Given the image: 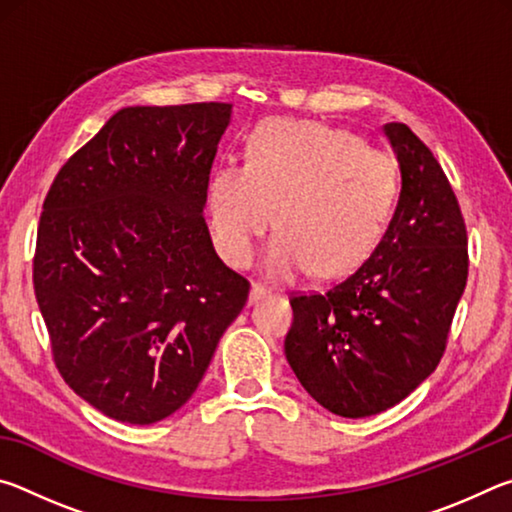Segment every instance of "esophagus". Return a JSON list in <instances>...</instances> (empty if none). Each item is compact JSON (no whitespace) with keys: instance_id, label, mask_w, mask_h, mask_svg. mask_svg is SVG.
<instances>
[{"instance_id":"1","label":"esophagus","mask_w":512,"mask_h":512,"mask_svg":"<svg viewBox=\"0 0 512 512\" xmlns=\"http://www.w3.org/2000/svg\"><path fill=\"white\" fill-rule=\"evenodd\" d=\"M268 293H271V289L266 287V284H262V282H253V287H250V300H259V298H264V296H268Z\"/></svg>"}]
</instances>
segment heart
Wrapping results in <instances>:
<instances>
[{"mask_svg": "<svg viewBox=\"0 0 512 512\" xmlns=\"http://www.w3.org/2000/svg\"><path fill=\"white\" fill-rule=\"evenodd\" d=\"M402 173L391 153L359 135L311 121L257 126L246 164H225L207 185V216L228 262L246 266L273 230L268 271L282 280L350 273L384 239L400 203Z\"/></svg>", "mask_w": 512, "mask_h": 512, "instance_id": "obj_1", "label": "heart"}]
</instances>
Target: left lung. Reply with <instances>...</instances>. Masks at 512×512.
Returning a JSON list of instances; mask_svg holds the SVG:
<instances>
[{
	"label": "left lung",
	"instance_id": "left-lung-1",
	"mask_svg": "<svg viewBox=\"0 0 512 512\" xmlns=\"http://www.w3.org/2000/svg\"><path fill=\"white\" fill-rule=\"evenodd\" d=\"M384 133L402 171L384 239L334 287L289 298V366L341 418L391 409L436 370L470 266L465 219L443 167L402 121Z\"/></svg>",
	"mask_w": 512,
	"mask_h": 512
}]
</instances>
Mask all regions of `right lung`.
I'll return each instance as SVG.
<instances>
[{
  "label": "right lung",
  "mask_w": 512,
  "mask_h": 512,
  "mask_svg": "<svg viewBox=\"0 0 512 512\" xmlns=\"http://www.w3.org/2000/svg\"><path fill=\"white\" fill-rule=\"evenodd\" d=\"M230 112L216 101L119 110L42 203L33 289L51 357L112 420L176 413L248 300L203 219Z\"/></svg>",
  "instance_id": "right-lung-1"
}]
</instances>
